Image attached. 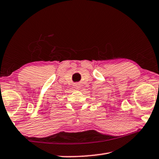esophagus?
<instances>
[{"label": "esophagus", "instance_id": "1", "mask_svg": "<svg viewBox=\"0 0 159 159\" xmlns=\"http://www.w3.org/2000/svg\"><path fill=\"white\" fill-rule=\"evenodd\" d=\"M80 87V83H74V88H76V89H79V88Z\"/></svg>", "mask_w": 159, "mask_h": 159}]
</instances>
